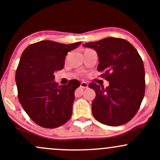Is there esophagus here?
I'll return each instance as SVG.
<instances>
[{
	"label": "esophagus",
	"mask_w": 160,
	"mask_h": 160,
	"mask_svg": "<svg viewBox=\"0 0 160 160\" xmlns=\"http://www.w3.org/2000/svg\"><path fill=\"white\" fill-rule=\"evenodd\" d=\"M80 86L82 87V88H87L88 87V85L86 82H81Z\"/></svg>",
	"instance_id": "obj_1"
}]
</instances>
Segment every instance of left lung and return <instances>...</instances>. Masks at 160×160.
<instances>
[{
  "mask_svg": "<svg viewBox=\"0 0 160 160\" xmlns=\"http://www.w3.org/2000/svg\"><path fill=\"white\" fill-rule=\"evenodd\" d=\"M84 47L94 49L98 56V71L109 82L105 88L89 84L96 96L92 111L98 121L108 126L124 124L134 117L145 94V70L137 49L126 39L108 37L88 42Z\"/></svg>",
  "mask_w": 160,
  "mask_h": 160,
  "instance_id": "1",
  "label": "left lung"
}]
</instances>
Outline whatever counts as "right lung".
<instances>
[{
    "label": "right lung",
    "instance_id": "right-lung-1",
    "mask_svg": "<svg viewBox=\"0 0 160 160\" xmlns=\"http://www.w3.org/2000/svg\"><path fill=\"white\" fill-rule=\"evenodd\" d=\"M81 43L42 40L22 53L15 76L18 99L32 121L42 128H58L71 118L74 93L80 82L73 79L59 86L54 72L62 69L66 55Z\"/></svg>",
    "mask_w": 160,
    "mask_h": 160
}]
</instances>
